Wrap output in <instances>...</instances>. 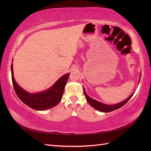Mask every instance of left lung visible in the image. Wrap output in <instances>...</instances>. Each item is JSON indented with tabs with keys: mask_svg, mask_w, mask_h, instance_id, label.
<instances>
[{
	"mask_svg": "<svg viewBox=\"0 0 151 151\" xmlns=\"http://www.w3.org/2000/svg\"><path fill=\"white\" fill-rule=\"evenodd\" d=\"M140 77L141 76H140ZM83 89H84V95H85V97H86L87 101L89 103V104L91 105V106L93 107L94 108H95L96 109H97V110L99 111L104 112V113L110 112V111L116 110V109L121 108L122 106H123V105H125L128 101H129L130 99L132 97V96H133L134 94V92L130 96L129 98H127L125 100H124V101H122L119 103L109 105V104H104L103 103L98 101L97 100H95L93 98H90L89 96L86 94L85 89L83 88Z\"/></svg>",
	"mask_w": 151,
	"mask_h": 151,
	"instance_id": "obj_1",
	"label": "left lung"
}]
</instances>
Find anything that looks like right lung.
<instances>
[{
	"label": "right lung",
	"instance_id": "obj_1",
	"mask_svg": "<svg viewBox=\"0 0 151 151\" xmlns=\"http://www.w3.org/2000/svg\"><path fill=\"white\" fill-rule=\"evenodd\" d=\"M69 74V73H67L62 76L47 90L38 93H30L21 88L15 81L13 65L11 63L12 81L17 96L27 106L38 111L53 108L60 103Z\"/></svg>",
	"mask_w": 151,
	"mask_h": 151
}]
</instances>
